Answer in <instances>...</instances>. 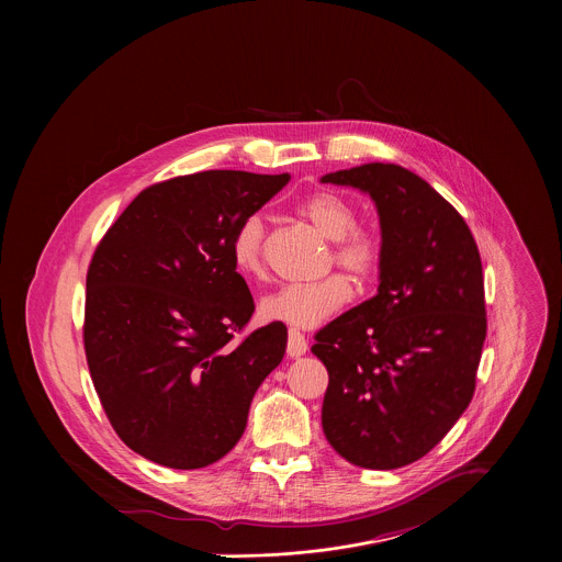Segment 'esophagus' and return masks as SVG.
I'll return each instance as SVG.
<instances>
[{"label":"esophagus","mask_w":562,"mask_h":562,"mask_svg":"<svg viewBox=\"0 0 562 562\" xmlns=\"http://www.w3.org/2000/svg\"><path fill=\"white\" fill-rule=\"evenodd\" d=\"M307 348H310V344H307L305 335L301 330H296V328H290V333H288V355L292 359L294 357H303L307 352Z\"/></svg>","instance_id":"1"}]
</instances>
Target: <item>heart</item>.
Segmentation results:
<instances>
[{
  "label": "heart",
  "instance_id": "obj_1",
  "mask_svg": "<svg viewBox=\"0 0 562 562\" xmlns=\"http://www.w3.org/2000/svg\"><path fill=\"white\" fill-rule=\"evenodd\" d=\"M299 214L312 223L324 240L333 241V259L352 279H368L381 261V246L370 234L359 232L355 207L333 194L318 192L299 205ZM263 218L252 214L244 218L232 240V257L241 277L255 279L263 272ZM350 299V288L341 277H328L318 283H296L266 294L259 303V316L296 328H312L341 310Z\"/></svg>",
  "mask_w": 562,
  "mask_h": 562
}]
</instances>
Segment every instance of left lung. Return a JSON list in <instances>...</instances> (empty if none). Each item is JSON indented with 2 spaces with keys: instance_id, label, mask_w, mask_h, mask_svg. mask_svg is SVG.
<instances>
[{
  "instance_id": "1",
  "label": "left lung",
  "mask_w": 562,
  "mask_h": 562,
  "mask_svg": "<svg viewBox=\"0 0 562 562\" xmlns=\"http://www.w3.org/2000/svg\"><path fill=\"white\" fill-rule=\"evenodd\" d=\"M357 188L381 225L379 290L316 335L328 370L322 430L366 470H398L430 452L474 396L486 337L479 246L461 214L398 164L328 172Z\"/></svg>"
}]
</instances>
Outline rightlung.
I'll list each match as a JSON object with an SVG mask.
<instances>
[{
  "label": "right lung",
  "instance_id": "right-lung-1",
  "mask_svg": "<svg viewBox=\"0 0 562 562\" xmlns=\"http://www.w3.org/2000/svg\"><path fill=\"white\" fill-rule=\"evenodd\" d=\"M290 175L205 170L143 190L99 241L86 277L83 348L116 435L172 470L223 459L281 363L279 322L232 344L255 305L232 240Z\"/></svg>",
  "mask_w": 562,
  "mask_h": 562
}]
</instances>
